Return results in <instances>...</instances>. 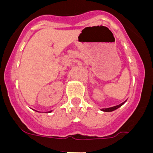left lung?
Returning <instances> with one entry per match:
<instances>
[{"instance_id":"8db88e82","label":"left lung","mask_w":153,"mask_h":153,"mask_svg":"<svg viewBox=\"0 0 153 153\" xmlns=\"http://www.w3.org/2000/svg\"><path fill=\"white\" fill-rule=\"evenodd\" d=\"M125 102H126V101H125ZM125 102H122V103H120V105H117V106H113V107L106 108V109H102V111H104V112H112V111H113V110H115V109H118V108L120 107V106H122L123 105V104L125 103Z\"/></svg>"}]
</instances>
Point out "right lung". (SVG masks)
<instances>
[{"mask_svg":"<svg viewBox=\"0 0 153 153\" xmlns=\"http://www.w3.org/2000/svg\"><path fill=\"white\" fill-rule=\"evenodd\" d=\"M50 112H51V111H50Z\"/></svg>","mask_w":153,"mask_h":153,"instance_id":"obj_1","label":"right lung"}]
</instances>
